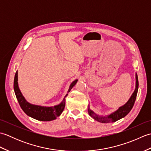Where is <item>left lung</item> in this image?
I'll list each match as a JSON object with an SVG mask.
<instances>
[{
    "mask_svg": "<svg viewBox=\"0 0 151 151\" xmlns=\"http://www.w3.org/2000/svg\"><path fill=\"white\" fill-rule=\"evenodd\" d=\"M138 78H137V75L136 73V88L134 90L132 95H131L129 100L127 102L126 104H124L123 106L119 107L118 110L113 113L107 115V116H101L96 114L95 112L91 110L90 108H89V105L88 106V114L91 117L94 119L95 120L97 121L98 122L102 123H114V122L117 121L118 120L121 119V118H123L124 117L129 113L130 110H132L133 106L135 102L136 96L137 93V91H138Z\"/></svg>",
    "mask_w": 151,
    "mask_h": 151,
    "instance_id": "1",
    "label": "left lung"
}]
</instances>
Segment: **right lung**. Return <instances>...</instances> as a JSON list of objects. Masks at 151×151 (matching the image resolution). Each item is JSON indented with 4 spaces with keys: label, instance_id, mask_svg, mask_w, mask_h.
<instances>
[{
    "label": "right lung",
    "instance_id": "obj_1",
    "mask_svg": "<svg viewBox=\"0 0 151 151\" xmlns=\"http://www.w3.org/2000/svg\"><path fill=\"white\" fill-rule=\"evenodd\" d=\"M18 73L17 70L15 73L14 82V88L16 97L18 101L19 105H20L22 110L28 116L32 117L38 121H50L56 119L57 117L60 116L61 114L62 113L64 108L65 106V97L67 96V94L65 97L63 98L62 102L60 104L54 106L47 107L42 106H38L35 104H32L27 101L26 99L23 97V95L21 93L20 89L19 88L18 86ZM78 80L76 79L71 84H70L68 91H70L73 86H75Z\"/></svg>",
    "mask_w": 151,
    "mask_h": 151
}]
</instances>
